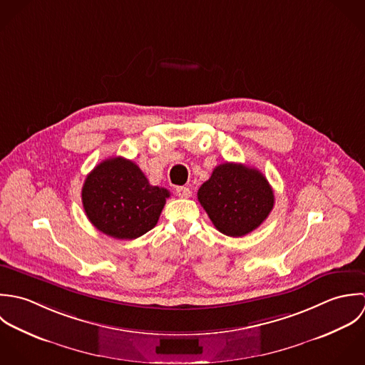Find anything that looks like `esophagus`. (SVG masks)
Masks as SVG:
<instances>
[{"instance_id": "1", "label": "esophagus", "mask_w": 365, "mask_h": 365, "mask_svg": "<svg viewBox=\"0 0 365 365\" xmlns=\"http://www.w3.org/2000/svg\"><path fill=\"white\" fill-rule=\"evenodd\" d=\"M176 195L182 199H189L192 196V192L189 187H185V186H180V187H176Z\"/></svg>"}]
</instances>
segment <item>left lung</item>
Here are the masks:
<instances>
[{"label": "left lung", "mask_w": 365, "mask_h": 365, "mask_svg": "<svg viewBox=\"0 0 365 365\" xmlns=\"http://www.w3.org/2000/svg\"><path fill=\"white\" fill-rule=\"evenodd\" d=\"M197 199L215 227L228 237H242L258 228L274 207V190L254 168L225 162L215 168Z\"/></svg>", "instance_id": "8db88e82"}]
</instances>
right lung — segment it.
I'll list each match as a JSON object with an SVG mask.
<instances>
[{
  "label": "right lung",
  "mask_w": 365,
  "mask_h": 365,
  "mask_svg": "<svg viewBox=\"0 0 365 365\" xmlns=\"http://www.w3.org/2000/svg\"><path fill=\"white\" fill-rule=\"evenodd\" d=\"M169 196L165 187L149 185L138 165L121 156L98 163L81 189L87 219L117 240H134L152 230Z\"/></svg>",
  "instance_id": "obj_1"
}]
</instances>
